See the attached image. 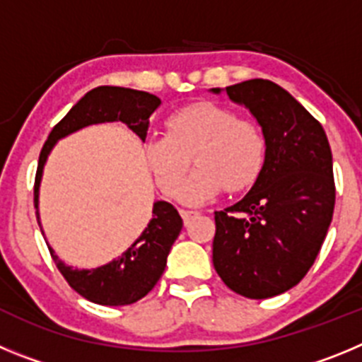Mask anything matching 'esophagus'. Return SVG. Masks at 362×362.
<instances>
[{"label":"esophagus","instance_id":"obj_1","mask_svg":"<svg viewBox=\"0 0 362 362\" xmlns=\"http://www.w3.org/2000/svg\"><path fill=\"white\" fill-rule=\"evenodd\" d=\"M179 214H181V217H183L185 223H188V221H190L192 217L197 216V212H192V210H179Z\"/></svg>","mask_w":362,"mask_h":362}]
</instances>
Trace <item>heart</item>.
Instances as JSON below:
<instances>
[{"label":"heart","mask_w":362,"mask_h":362,"mask_svg":"<svg viewBox=\"0 0 362 362\" xmlns=\"http://www.w3.org/2000/svg\"><path fill=\"white\" fill-rule=\"evenodd\" d=\"M145 153L156 183L170 197L179 194L192 158L197 168L185 181L181 199L199 204L223 187L226 192L252 187L263 170L267 143L254 123L203 101L175 110L166 121V134L150 137Z\"/></svg>","instance_id":"obj_1"}]
</instances>
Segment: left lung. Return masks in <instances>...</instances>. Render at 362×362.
<instances>
[{"label": "left lung", "mask_w": 362, "mask_h": 362, "mask_svg": "<svg viewBox=\"0 0 362 362\" xmlns=\"http://www.w3.org/2000/svg\"><path fill=\"white\" fill-rule=\"evenodd\" d=\"M225 92L255 117L267 156L248 194L216 212L214 268L239 296L268 299L296 286L321 250L335 204L332 150L321 123L274 81Z\"/></svg>", "instance_id": "8db88e82"}]
</instances>
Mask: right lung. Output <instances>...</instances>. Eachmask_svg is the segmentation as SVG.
<instances>
[{"mask_svg":"<svg viewBox=\"0 0 362 362\" xmlns=\"http://www.w3.org/2000/svg\"><path fill=\"white\" fill-rule=\"evenodd\" d=\"M161 105L158 95L148 92L132 90L123 86H98L86 92L74 105L65 117L56 124L45 143L37 163L36 185H34V206L40 223V187L43 179L45 163L49 159L54 145L59 139L78 130L98 123L121 121L139 136L146 139L150 116ZM183 228V219L177 210L166 201H156L152 206V219L141 235L110 263L98 268H72L57 257L49 246L54 263L59 268L69 284L85 299L105 306L132 305L145 297L156 286L166 267V257ZM49 245V243H47Z\"/></svg>","mask_w":362,"mask_h":362,"instance_id":"obj_1","label":"right lung"}]
</instances>
